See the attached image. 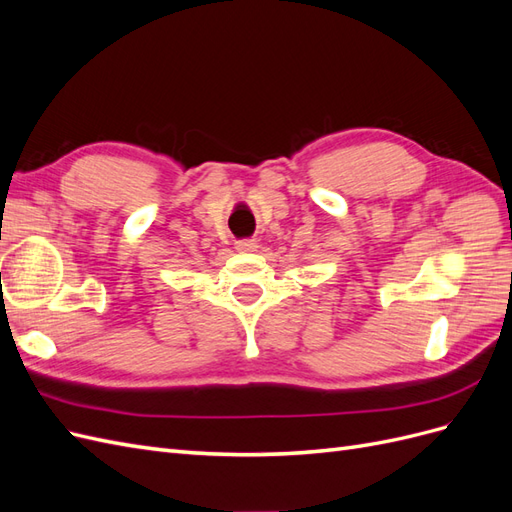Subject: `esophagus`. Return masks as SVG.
Returning a JSON list of instances; mask_svg holds the SVG:
<instances>
[{
    "label": "esophagus",
    "instance_id": "obj_1",
    "mask_svg": "<svg viewBox=\"0 0 512 512\" xmlns=\"http://www.w3.org/2000/svg\"><path fill=\"white\" fill-rule=\"evenodd\" d=\"M235 247H237V252H256V247H258V241L256 239H241V241H237L235 243Z\"/></svg>",
    "mask_w": 512,
    "mask_h": 512
}]
</instances>
